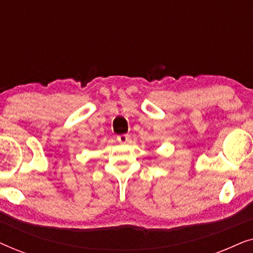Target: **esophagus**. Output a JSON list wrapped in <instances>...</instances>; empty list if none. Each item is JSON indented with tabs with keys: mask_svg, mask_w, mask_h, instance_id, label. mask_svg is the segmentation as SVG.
I'll use <instances>...</instances> for the list:
<instances>
[{
	"mask_svg": "<svg viewBox=\"0 0 253 253\" xmlns=\"http://www.w3.org/2000/svg\"><path fill=\"white\" fill-rule=\"evenodd\" d=\"M129 138H130L129 134H119V136L116 137V139H117V141H119V143L126 144V141L129 140Z\"/></svg>",
	"mask_w": 253,
	"mask_h": 253,
	"instance_id": "esophagus-1",
	"label": "esophagus"
}]
</instances>
